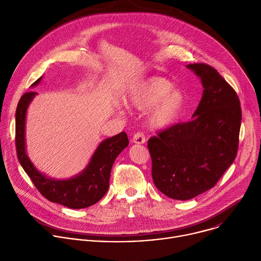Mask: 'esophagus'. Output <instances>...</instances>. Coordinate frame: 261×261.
<instances>
[{"instance_id": "1", "label": "esophagus", "mask_w": 261, "mask_h": 261, "mask_svg": "<svg viewBox=\"0 0 261 261\" xmlns=\"http://www.w3.org/2000/svg\"><path fill=\"white\" fill-rule=\"evenodd\" d=\"M132 141L137 144H142L145 142V135L142 132H136L132 137Z\"/></svg>"}]
</instances>
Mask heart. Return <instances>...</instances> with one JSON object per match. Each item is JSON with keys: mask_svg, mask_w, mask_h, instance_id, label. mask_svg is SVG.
<instances>
[{"mask_svg": "<svg viewBox=\"0 0 261 261\" xmlns=\"http://www.w3.org/2000/svg\"><path fill=\"white\" fill-rule=\"evenodd\" d=\"M171 84L163 77H151L136 84L126 95L131 106L147 109V122L156 129L171 126L182 106V95L170 89Z\"/></svg>", "mask_w": 261, "mask_h": 261, "instance_id": "b5f03b06", "label": "heart"}]
</instances>
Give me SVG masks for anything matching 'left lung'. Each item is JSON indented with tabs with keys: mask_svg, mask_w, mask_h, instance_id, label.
Listing matches in <instances>:
<instances>
[{
	"mask_svg": "<svg viewBox=\"0 0 261 261\" xmlns=\"http://www.w3.org/2000/svg\"><path fill=\"white\" fill-rule=\"evenodd\" d=\"M187 67L204 89L192 121L172 125L147 141L155 186L177 200L210 190L224 174L237 157L242 122L238 94L219 72L204 63Z\"/></svg>",
	"mask_w": 261,
	"mask_h": 261,
	"instance_id": "left-lung-1",
	"label": "left lung"
}]
</instances>
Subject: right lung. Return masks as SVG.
<instances>
[{
    "mask_svg": "<svg viewBox=\"0 0 261 261\" xmlns=\"http://www.w3.org/2000/svg\"><path fill=\"white\" fill-rule=\"evenodd\" d=\"M42 76L32 87L38 85ZM36 92L24 93L15 113V145L19 163L32 179L35 187L46 199L69 208H84L98 202L107 192L111 167L117 157L129 144L127 134L121 132L103 140L95 151L86 169L70 179H54L35 168L25 153L24 125L27 109Z\"/></svg>",
    "mask_w": 261,
    "mask_h": 261,
    "instance_id": "add662e5",
    "label": "right lung"
}]
</instances>
